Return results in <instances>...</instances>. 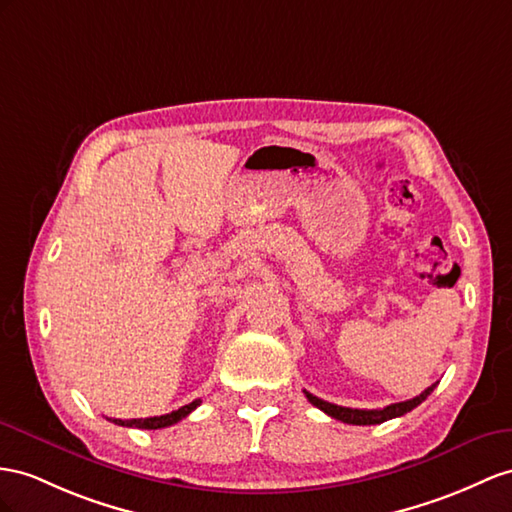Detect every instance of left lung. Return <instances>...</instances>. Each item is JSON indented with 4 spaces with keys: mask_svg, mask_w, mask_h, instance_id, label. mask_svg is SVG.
<instances>
[{
    "mask_svg": "<svg viewBox=\"0 0 512 512\" xmlns=\"http://www.w3.org/2000/svg\"><path fill=\"white\" fill-rule=\"evenodd\" d=\"M435 387H437V383L430 385L428 389H424L422 393H419V396H415V398H411V400L389 404V406H385V409H374V411H368V409H348V406H337V404L326 402V400H322V398H318V396H313V393H309V391H305V396H307V400H309L313 406H318L320 411H324L326 415H331V417L339 419V422L355 424V426H372V424H383V422H387V419L400 417V415H404V413L413 411L417 404H422V402L430 396L432 389H435Z\"/></svg>",
    "mask_w": 512,
    "mask_h": 512,
    "instance_id": "left-lung-1",
    "label": "left lung"
}]
</instances>
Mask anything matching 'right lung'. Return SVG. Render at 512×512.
I'll return each instance as SVG.
<instances>
[{"label": "right lung", "instance_id": "obj_1", "mask_svg": "<svg viewBox=\"0 0 512 512\" xmlns=\"http://www.w3.org/2000/svg\"><path fill=\"white\" fill-rule=\"evenodd\" d=\"M201 404V400H194L186 406H181V409L173 411V413H166L160 417H144V419H110V422L119 424V426H127V428H142V430H157V428H166V426H173L177 422H181L183 417H188L196 406Z\"/></svg>", "mask_w": 512, "mask_h": 512}]
</instances>
